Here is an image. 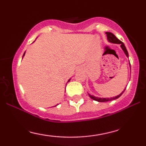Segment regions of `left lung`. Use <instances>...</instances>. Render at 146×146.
Here are the masks:
<instances>
[{
    "instance_id": "8db88e82",
    "label": "left lung",
    "mask_w": 146,
    "mask_h": 146,
    "mask_svg": "<svg viewBox=\"0 0 146 146\" xmlns=\"http://www.w3.org/2000/svg\"><path fill=\"white\" fill-rule=\"evenodd\" d=\"M107 35V38H108V41L110 42H112V43H115V44H121V47L122 48V50H123V52L125 53V56L128 58V51H127L126 48H125L124 44H123V42L121 40H119L118 39V38H117L116 36H115V35L113 34V33H110V32H106V33ZM125 89L123 90V91H122L121 93H120L119 95H117L116 97H113V98H97V97L95 96H93V95H91L90 94H88L89 95V97L90 98L92 99V100H95V101H97V102H109V101H112V100H116V99L119 98L121 95L123 94V93L124 92Z\"/></svg>"
}]
</instances>
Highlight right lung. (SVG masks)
Here are the masks:
<instances>
[{"label": "right lung", "instance_id": "add662e5", "mask_svg": "<svg viewBox=\"0 0 146 146\" xmlns=\"http://www.w3.org/2000/svg\"><path fill=\"white\" fill-rule=\"evenodd\" d=\"M25 53H24V54H23V57H24V56H25ZM70 81V80H68V82H69ZM56 106H58V104H57Z\"/></svg>", "mask_w": 146, "mask_h": 146}]
</instances>
